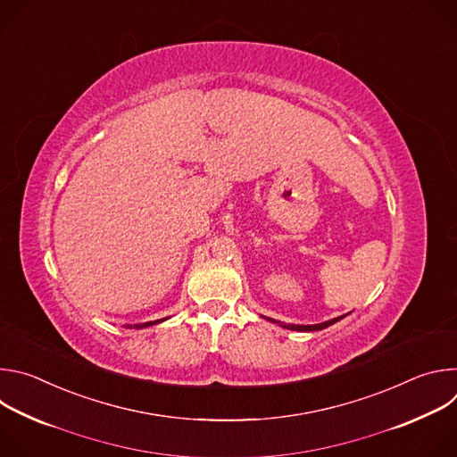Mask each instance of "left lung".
Masks as SVG:
<instances>
[{
	"label": "left lung",
	"mask_w": 457,
	"mask_h": 457,
	"mask_svg": "<svg viewBox=\"0 0 457 457\" xmlns=\"http://www.w3.org/2000/svg\"><path fill=\"white\" fill-rule=\"evenodd\" d=\"M342 318H344V316H338V318H333V320L323 321V323H316V325H293V323H289V325H282V328L291 329V331H320V329L329 328V325L337 323V321L342 320ZM271 321H275V320H271Z\"/></svg>",
	"instance_id": "left-lung-1"
}]
</instances>
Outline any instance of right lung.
I'll list each match as a JSON object with an SVG mask.
<instances>
[{
	"instance_id": "1",
	"label": "right lung",
	"mask_w": 457,
	"mask_h": 457,
	"mask_svg": "<svg viewBox=\"0 0 457 457\" xmlns=\"http://www.w3.org/2000/svg\"><path fill=\"white\" fill-rule=\"evenodd\" d=\"M159 321H162V320H155V321H146V323H143V325H136V328H148V325H155V323H159Z\"/></svg>"
}]
</instances>
